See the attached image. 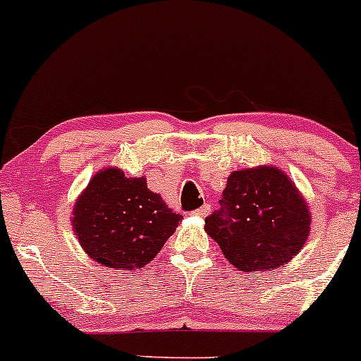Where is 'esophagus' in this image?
<instances>
[{"mask_svg": "<svg viewBox=\"0 0 361 361\" xmlns=\"http://www.w3.org/2000/svg\"><path fill=\"white\" fill-rule=\"evenodd\" d=\"M209 212H212V206L209 204H202L201 208H197L194 212V215H197V216H202V219H204V216H208L209 215Z\"/></svg>", "mask_w": 361, "mask_h": 361, "instance_id": "esophagus-1", "label": "esophagus"}]
</instances>
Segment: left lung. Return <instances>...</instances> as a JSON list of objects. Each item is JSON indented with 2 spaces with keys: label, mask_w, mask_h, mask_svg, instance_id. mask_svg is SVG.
I'll use <instances>...</instances> for the list:
<instances>
[{
  "label": "left lung",
  "mask_w": 361,
  "mask_h": 361,
  "mask_svg": "<svg viewBox=\"0 0 361 361\" xmlns=\"http://www.w3.org/2000/svg\"><path fill=\"white\" fill-rule=\"evenodd\" d=\"M219 202L220 209L206 216L204 229L241 271L281 268L309 238V206L277 167L231 173Z\"/></svg>",
  "instance_id": "8db88e82"
}]
</instances>
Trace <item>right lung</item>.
Instances as JSON below:
<instances>
[{"mask_svg":"<svg viewBox=\"0 0 361 361\" xmlns=\"http://www.w3.org/2000/svg\"><path fill=\"white\" fill-rule=\"evenodd\" d=\"M73 233L93 261L109 268H142L176 231L181 215L118 167L97 173L77 197Z\"/></svg>","mask_w":361,"mask_h":361,"instance_id":"add662e5","label":"right lung"}]
</instances>
